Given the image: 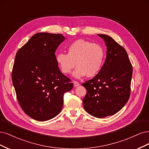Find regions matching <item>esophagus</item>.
<instances>
[{
	"mask_svg": "<svg viewBox=\"0 0 149 149\" xmlns=\"http://www.w3.org/2000/svg\"><path fill=\"white\" fill-rule=\"evenodd\" d=\"M74 87H78V86H79L80 84L79 82H77V81H74Z\"/></svg>",
	"mask_w": 149,
	"mask_h": 149,
	"instance_id": "1",
	"label": "esophagus"
}]
</instances>
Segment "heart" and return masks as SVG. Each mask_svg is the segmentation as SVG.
Returning <instances> with one entry per match:
<instances>
[{
  "label": "heart",
  "instance_id": "obj_1",
  "mask_svg": "<svg viewBox=\"0 0 149 149\" xmlns=\"http://www.w3.org/2000/svg\"><path fill=\"white\" fill-rule=\"evenodd\" d=\"M68 54L59 52L56 56V62L62 73L68 75L76 68L73 73L79 79L87 75L88 77L99 73L103 64L105 51L99 44L84 40H78L68 46Z\"/></svg>",
  "mask_w": 149,
  "mask_h": 149
}]
</instances>
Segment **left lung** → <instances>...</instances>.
<instances>
[{"label":"left lung","mask_w":149,"mask_h":149,"mask_svg":"<svg viewBox=\"0 0 149 149\" xmlns=\"http://www.w3.org/2000/svg\"><path fill=\"white\" fill-rule=\"evenodd\" d=\"M107 46V57L99 73L82 85L86 111L103 118L121 110L130 97L132 67L125 49L108 35L98 34Z\"/></svg>","instance_id":"1"}]
</instances>
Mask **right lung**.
Here are the masks:
<instances>
[{
  "instance_id": "add662e5",
  "label": "right lung",
  "mask_w": 149,
  "mask_h": 149,
  "mask_svg": "<svg viewBox=\"0 0 149 149\" xmlns=\"http://www.w3.org/2000/svg\"><path fill=\"white\" fill-rule=\"evenodd\" d=\"M65 39L61 34L38 33L16 54L12 79L17 98L24 112L36 121L59 114L64 93L73 88L56 62L55 52Z\"/></svg>"
}]
</instances>
